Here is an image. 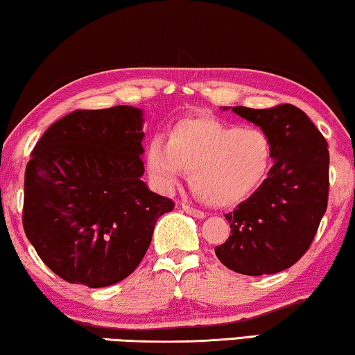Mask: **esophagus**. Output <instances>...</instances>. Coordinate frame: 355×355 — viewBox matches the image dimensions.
I'll return each instance as SVG.
<instances>
[{"label": "esophagus", "mask_w": 355, "mask_h": 355, "mask_svg": "<svg viewBox=\"0 0 355 355\" xmlns=\"http://www.w3.org/2000/svg\"><path fill=\"white\" fill-rule=\"evenodd\" d=\"M182 209L187 211L188 215H193V216H196V218H204L205 216V214L202 210H199V209H196V207H191V205H187V204H183L182 205Z\"/></svg>", "instance_id": "34e87169"}]
</instances>
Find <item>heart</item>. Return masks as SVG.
Here are the masks:
<instances>
[{
	"instance_id": "b5f03b06",
	"label": "heart",
	"mask_w": 355,
	"mask_h": 355,
	"mask_svg": "<svg viewBox=\"0 0 355 355\" xmlns=\"http://www.w3.org/2000/svg\"><path fill=\"white\" fill-rule=\"evenodd\" d=\"M272 140L258 127L187 121L171 132L168 145L151 141L146 166L161 188L173 187L183 172L191 173L189 183L200 199L228 207L261 187L272 166Z\"/></svg>"
}]
</instances>
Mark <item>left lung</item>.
Segmentation results:
<instances>
[{
  "label": "left lung",
  "instance_id": "1",
  "mask_svg": "<svg viewBox=\"0 0 355 355\" xmlns=\"http://www.w3.org/2000/svg\"><path fill=\"white\" fill-rule=\"evenodd\" d=\"M232 111L269 135L274 166L261 187L225 215L231 234L215 253L234 272L276 274L308 252L319 230L329 204V144L295 105Z\"/></svg>",
  "mask_w": 355,
  "mask_h": 355
}]
</instances>
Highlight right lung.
Segmentation results:
<instances>
[{
  "label": "right lung",
  "instance_id": "add662e5",
  "mask_svg": "<svg viewBox=\"0 0 355 355\" xmlns=\"http://www.w3.org/2000/svg\"><path fill=\"white\" fill-rule=\"evenodd\" d=\"M141 111L75 110L35 145L25 168L22 223L36 253L70 284L108 287L144 260L172 199L141 182Z\"/></svg>",
  "mask_w": 355,
  "mask_h": 355
}]
</instances>
